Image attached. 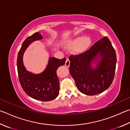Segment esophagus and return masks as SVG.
Listing matches in <instances>:
<instances>
[{"mask_svg":"<svg viewBox=\"0 0 130 130\" xmlns=\"http://www.w3.org/2000/svg\"><path fill=\"white\" fill-rule=\"evenodd\" d=\"M70 61L69 59H67L66 60V62H65V66L67 67H69L70 66Z\"/></svg>","mask_w":130,"mask_h":130,"instance_id":"esophagus-1","label":"esophagus"}]
</instances>
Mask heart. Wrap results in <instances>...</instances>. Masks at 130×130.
<instances>
[{
  "mask_svg": "<svg viewBox=\"0 0 130 130\" xmlns=\"http://www.w3.org/2000/svg\"><path fill=\"white\" fill-rule=\"evenodd\" d=\"M91 44V39L90 37H85L80 35L70 40L67 42V46L69 48L74 47V51L76 54H80L86 51Z\"/></svg>",
  "mask_w": 130,
  "mask_h": 130,
  "instance_id": "b5f03b06",
  "label": "heart"
}]
</instances>
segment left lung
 I'll return each instance as SVG.
<instances>
[{
	"instance_id": "8db88e82",
	"label": "left lung",
	"mask_w": 130,
	"mask_h": 130,
	"mask_svg": "<svg viewBox=\"0 0 130 130\" xmlns=\"http://www.w3.org/2000/svg\"><path fill=\"white\" fill-rule=\"evenodd\" d=\"M69 59L70 72L79 91L94 95L110 87L114 78L117 56L107 37L100 39L83 53L71 55ZM94 62L97 63L95 69L92 65Z\"/></svg>"
}]
</instances>
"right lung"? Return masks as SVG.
I'll use <instances>...</instances> for the list:
<instances>
[{"mask_svg":"<svg viewBox=\"0 0 130 130\" xmlns=\"http://www.w3.org/2000/svg\"><path fill=\"white\" fill-rule=\"evenodd\" d=\"M42 38L40 33L36 32L25 39L18 55V73L20 85L29 96L38 101H50L55 99L59 95V80L56 70L64 64L66 58H50L46 69L39 74L27 71L23 62V54L30 43Z\"/></svg>","mask_w":130,"mask_h":130,"instance_id":"right-lung-1","label":"right lung"}]
</instances>
